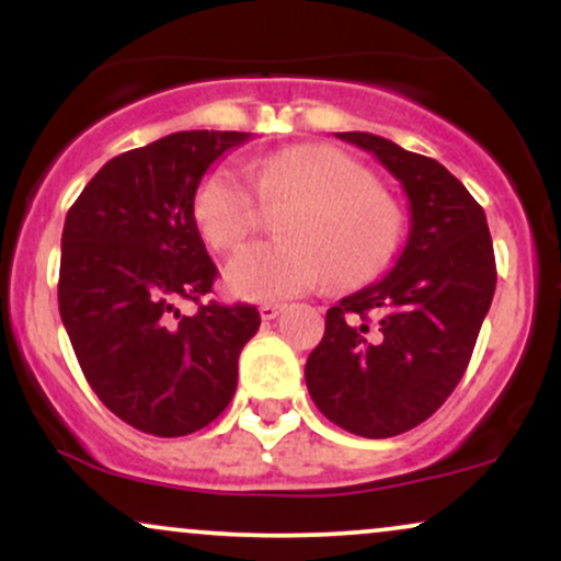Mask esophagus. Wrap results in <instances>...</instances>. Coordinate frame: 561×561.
<instances>
[{"instance_id":"34e87169","label":"esophagus","mask_w":561,"mask_h":561,"mask_svg":"<svg viewBox=\"0 0 561 561\" xmlns=\"http://www.w3.org/2000/svg\"><path fill=\"white\" fill-rule=\"evenodd\" d=\"M259 311L263 321H274L282 311H285V306H282V302H266V306H261Z\"/></svg>"}]
</instances>
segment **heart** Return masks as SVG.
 <instances>
[{"label":"heart","instance_id":"obj_1","mask_svg":"<svg viewBox=\"0 0 561 561\" xmlns=\"http://www.w3.org/2000/svg\"><path fill=\"white\" fill-rule=\"evenodd\" d=\"M298 199L282 242H255L227 266V285L248 300L311 293L330 276L362 285L388 268L401 244V214L358 160L327 145H300L253 163H218L195 192V221L216 250L248 240L263 203Z\"/></svg>","mask_w":561,"mask_h":561}]
</instances>
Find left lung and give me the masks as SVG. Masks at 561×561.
Masks as SVG:
<instances>
[{"mask_svg": "<svg viewBox=\"0 0 561 561\" xmlns=\"http://www.w3.org/2000/svg\"><path fill=\"white\" fill-rule=\"evenodd\" d=\"M403 184L411 229L388 276L327 311L306 385L327 420L392 437L435 414L465 377L495 293L485 210L448 169L366 131L337 134Z\"/></svg>", "mask_w": 561, "mask_h": 561, "instance_id": "obj_1", "label": "left lung"}]
</instances>
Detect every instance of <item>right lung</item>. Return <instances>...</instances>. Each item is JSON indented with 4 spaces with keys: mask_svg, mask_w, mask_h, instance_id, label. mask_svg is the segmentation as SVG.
<instances>
[{
    "mask_svg": "<svg viewBox=\"0 0 561 561\" xmlns=\"http://www.w3.org/2000/svg\"><path fill=\"white\" fill-rule=\"evenodd\" d=\"M244 131H179L107 160L70 205L57 302L83 377L118 420L147 435L203 430L237 390L259 332L248 302L208 300L216 263L195 221L205 171ZM198 302L195 318L178 306Z\"/></svg>",
    "mask_w": 561,
    "mask_h": 561,
    "instance_id": "1",
    "label": "right lung"
}]
</instances>
